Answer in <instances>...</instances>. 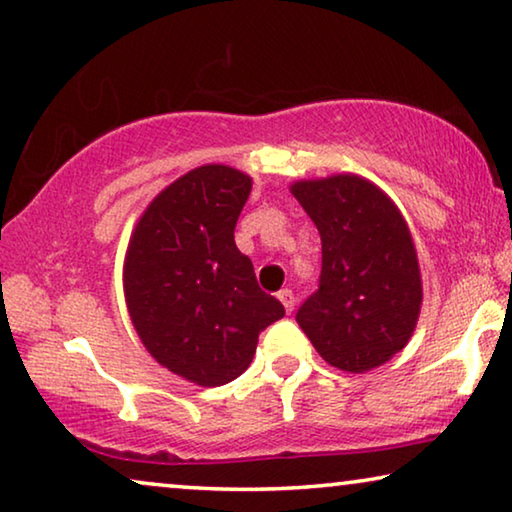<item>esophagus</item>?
I'll use <instances>...</instances> for the list:
<instances>
[{"label":"esophagus","instance_id":"34e87169","mask_svg":"<svg viewBox=\"0 0 512 512\" xmlns=\"http://www.w3.org/2000/svg\"><path fill=\"white\" fill-rule=\"evenodd\" d=\"M278 298H280V303H282V305H285V310H287V314H291V312H294V305H296L294 291H291V289H282V291H278Z\"/></svg>","mask_w":512,"mask_h":512}]
</instances>
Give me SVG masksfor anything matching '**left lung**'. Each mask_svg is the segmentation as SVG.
Returning <instances> with one entry per match:
<instances>
[{
  "instance_id": "1",
  "label": "left lung",
  "mask_w": 512,
  "mask_h": 512,
  "mask_svg": "<svg viewBox=\"0 0 512 512\" xmlns=\"http://www.w3.org/2000/svg\"><path fill=\"white\" fill-rule=\"evenodd\" d=\"M321 234L319 291L298 326L332 367L367 373L410 342L421 273L410 227L387 193L355 173L289 186Z\"/></svg>"
}]
</instances>
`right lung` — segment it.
<instances>
[{
  "label": "right lung",
  "instance_id": "add662e5",
  "mask_svg": "<svg viewBox=\"0 0 512 512\" xmlns=\"http://www.w3.org/2000/svg\"><path fill=\"white\" fill-rule=\"evenodd\" d=\"M250 189L237 168L198 166L145 207L129 237L123 289L136 335L161 367L200 387L239 378L259 332L285 316L234 243Z\"/></svg>",
  "mask_w": 512,
  "mask_h": 512
}]
</instances>
